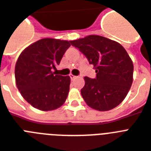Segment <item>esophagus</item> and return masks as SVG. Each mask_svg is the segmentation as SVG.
Wrapping results in <instances>:
<instances>
[{"instance_id": "obj_1", "label": "esophagus", "mask_w": 151, "mask_h": 151, "mask_svg": "<svg viewBox=\"0 0 151 151\" xmlns=\"http://www.w3.org/2000/svg\"><path fill=\"white\" fill-rule=\"evenodd\" d=\"M70 78L71 80H73V79H75L77 77H76V76H74V75H73V74H70Z\"/></svg>"}]
</instances>
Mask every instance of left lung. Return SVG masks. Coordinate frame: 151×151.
Segmentation results:
<instances>
[{
	"label": "left lung",
	"instance_id": "1",
	"mask_svg": "<svg viewBox=\"0 0 151 151\" xmlns=\"http://www.w3.org/2000/svg\"><path fill=\"white\" fill-rule=\"evenodd\" d=\"M96 69V78L85 77L81 90L90 107L106 111L116 107L126 97L133 81V63L119 43L98 35L71 41Z\"/></svg>",
	"mask_w": 151,
	"mask_h": 151
}]
</instances>
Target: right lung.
<instances>
[{"label":"right lung","instance_id":"add662e5","mask_svg":"<svg viewBox=\"0 0 151 151\" xmlns=\"http://www.w3.org/2000/svg\"><path fill=\"white\" fill-rule=\"evenodd\" d=\"M70 41L44 38L22 51L15 68V83L22 97L34 107L55 110L66 101L70 78L55 73Z\"/></svg>","mask_w":151,"mask_h":151}]
</instances>
